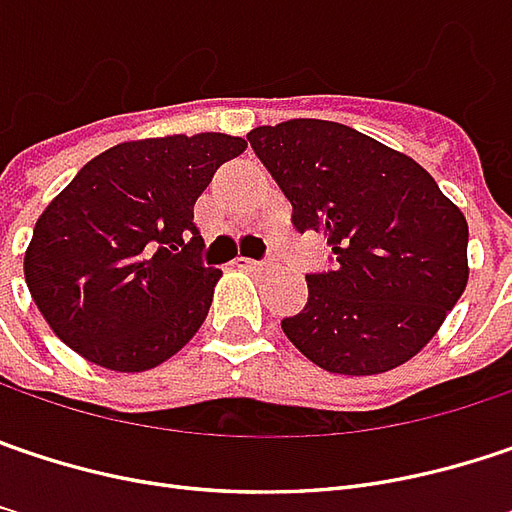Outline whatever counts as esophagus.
<instances>
[{
    "mask_svg": "<svg viewBox=\"0 0 512 512\" xmlns=\"http://www.w3.org/2000/svg\"><path fill=\"white\" fill-rule=\"evenodd\" d=\"M234 266H237V269H246V272H263V269H266L263 260H252V257H237Z\"/></svg>",
    "mask_w": 512,
    "mask_h": 512,
    "instance_id": "obj_1",
    "label": "esophagus"
}]
</instances>
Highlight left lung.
I'll return each mask as SVG.
<instances>
[{"label":"left lung","instance_id":"left-lung-1","mask_svg":"<svg viewBox=\"0 0 512 512\" xmlns=\"http://www.w3.org/2000/svg\"><path fill=\"white\" fill-rule=\"evenodd\" d=\"M246 138L292 202V226L336 255L333 272L307 275L286 339L330 374H385L417 356L466 289L461 208L406 153L336 121L292 118Z\"/></svg>","mask_w":512,"mask_h":512}]
</instances>
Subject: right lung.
I'll list each match as a JSON object with an SVG mask.
<instances>
[{
	"label": "right lung",
	"instance_id": "right-lung-1",
	"mask_svg": "<svg viewBox=\"0 0 512 512\" xmlns=\"http://www.w3.org/2000/svg\"><path fill=\"white\" fill-rule=\"evenodd\" d=\"M246 138L124 141L48 202L25 252V284L60 342L109 371H150L208 316L220 269L199 260L194 205Z\"/></svg>",
	"mask_w": 512,
	"mask_h": 512
}]
</instances>
